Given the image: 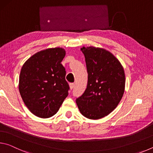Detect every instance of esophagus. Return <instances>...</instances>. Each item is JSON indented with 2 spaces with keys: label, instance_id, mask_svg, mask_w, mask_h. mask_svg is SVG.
<instances>
[{
  "label": "esophagus",
  "instance_id": "esophagus-1",
  "mask_svg": "<svg viewBox=\"0 0 153 153\" xmlns=\"http://www.w3.org/2000/svg\"><path fill=\"white\" fill-rule=\"evenodd\" d=\"M74 86H75V84H74V83H71V84H69V88H70L71 90L73 89Z\"/></svg>",
  "mask_w": 153,
  "mask_h": 153
}]
</instances>
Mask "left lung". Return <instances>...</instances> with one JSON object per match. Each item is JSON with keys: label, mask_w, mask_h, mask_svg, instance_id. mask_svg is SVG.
I'll list each match as a JSON object with an SVG mask.
<instances>
[{"label": "left lung", "mask_w": 153, "mask_h": 153, "mask_svg": "<svg viewBox=\"0 0 153 153\" xmlns=\"http://www.w3.org/2000/svg\"><path fill=\"white\" fill-rule=\"evenodd\" d=\"M80 50L86 60L88 84L76 103L85 117L99 120L110 114L121 101L125 90V72L120 61L105 48L83 46Z\"/></svg>", "instance_id": "obj_1"}]
</instances>
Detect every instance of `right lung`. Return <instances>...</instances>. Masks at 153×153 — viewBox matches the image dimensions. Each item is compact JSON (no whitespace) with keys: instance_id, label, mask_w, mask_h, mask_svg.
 <instances>
[{"instance_id":"obj_1","label":"right lung","mask_w":153,"mask_h":153,"mask_svg":"<svg viewBox=\"0 0 153 153\" xmlns=\"http://www.w3.org/2000/svg\"><path fill=\"white\" fill-rule=\"evenodd\" d=\"M65 54L63 48L45 49L30 56L21 69V97L30 112L38 117L53 116L68 96L65 69L61 63Z\"/></svg>"}]
</instances>
